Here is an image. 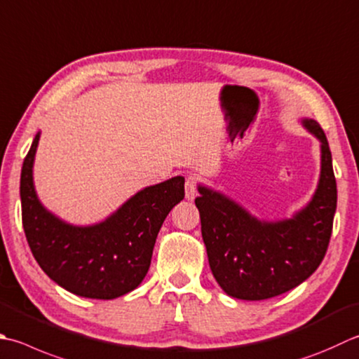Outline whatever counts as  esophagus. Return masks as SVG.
I'll use <instances>...</instances> for the list:
<instances>
[{
    "label": "esophagus",
    "mask_w": 359,
    "mask_h": 359,
    "mask_svg": "<svg viewBox=\"0 0 359 359\" xmlns=\"http://www.w3.org/2000/svg\"><path fill=\"white\" fill-rule=\"evenodd\" d=\"M196 177L194 175L189 174L187 177V182H185V198L188 201H193L194 196H196Z\"/></svg>",
    "instance_id": "34e87169"
}]
</instances>
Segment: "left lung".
Wrapping results in <instances>:
<instances>
[{"label": "left lung", "instance_id": "obj_1", "mask_svg": "<svg viewBox=\"0 0 359 359\" xmlns=\"http://www.w3.org/2000/svg\"><path fill=\"white\" fill-rule=\"evenodd\" d=\"M300 123L320 143V174L311 201L292 217L258 219L229 196L198 185L194 202L210 269L230 297L280 296L305 282L325 257L338 201L332 152L318 121Z\"/></svg>", "mask_w": 359, "mask_h": 359}]
</instances>
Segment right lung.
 I'll use <instances>...</instances> for the list:
<instances>
[{
    "label": "right lung",
    "mask_w": 359,
    "mask_h": 359,
    "mask_svg": "<svg viewBox=\"0 0 359 359\" xmlns=\"http://www.w3.org/2000/svg\"><path fill=\"white\" fill-rule=\"evenodd\" d=\"M40 132L23 161L21 217L34 258L63 290L87 299L111 300L135 290L151 266L165 217L185 198L182 175L146 187L116 212L91 226H74L49 212L34 187Z\"/></svg>",
    "instance_id": "add662e5"
}]
</instances>
